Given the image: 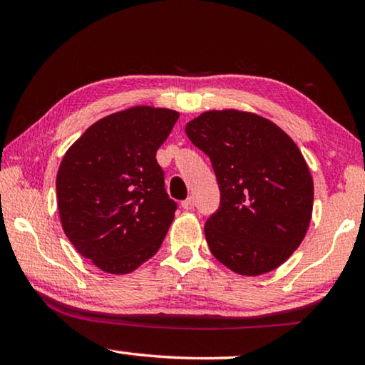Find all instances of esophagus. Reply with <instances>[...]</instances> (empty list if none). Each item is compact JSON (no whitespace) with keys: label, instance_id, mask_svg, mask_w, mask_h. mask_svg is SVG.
I'll use <instances>...</instances> for the list:
<instances>
[{"label":"esophagus","instance_id":"1","mask_svg":"<svg viewBox=\"0 0 365 365\" xmlns=\"http://www.w3.org/2000/svg\"><path fill=\"white\" fill-rule=\"evenodd\" d=\"M182 207L187 209V211H188V209H193L195 207V197L190 196L185 201H182Z\"/></svg>","mask_w":365,"mask_h":365}]
</instances>
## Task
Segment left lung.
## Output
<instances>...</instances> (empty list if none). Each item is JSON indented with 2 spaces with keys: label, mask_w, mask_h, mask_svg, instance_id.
Listing matches in <instances>:
<instances>
[{
  "label": "left lung",
  "mask_w": 365,
  "mask_h": 365,
  "mask_svg": "<svg viewBox=\"0 0 365 365\" xmlns=\"http://www.w3.org/2000/svg\"><path fill=\"white\" fill-rule=\"evenodd\" d=\"M185 132L211 159L220 188L205 225L212 256L245 277L280 267L312 217L314 182L299 148L277 123L238 109L206 110Z\"/></svg>",
  "instance_id": "8db88e82"
}]
</instances>
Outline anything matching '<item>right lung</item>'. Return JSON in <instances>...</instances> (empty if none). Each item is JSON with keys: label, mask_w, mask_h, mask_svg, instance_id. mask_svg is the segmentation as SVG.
Returning <instances> with one entry per match:
<instances>
[{"label": "right lung", "mask_w": 365, "mask_h": 365, "mask_svg": "<svg viewBox=\"0 0 365 365\" xmlns=\"http://www.w3.org/2000/svg\"><path fill=\"white\" fill-rule=\"evenodd\" d=\"M177 110L133 106L103 117L73 141L56 177L66 237L106 274L125 275L156 255L175 217L156 151Z\"/></svg>", "instance_id": "right-lung-1"}]
</instances>
